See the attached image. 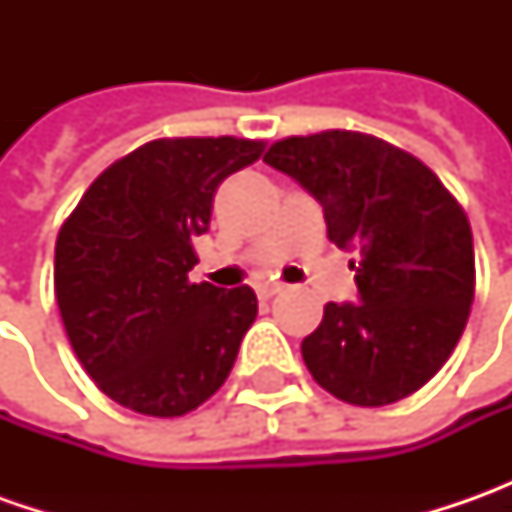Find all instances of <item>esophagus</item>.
<instances>
[{
  "mask_svg": "<svg viewBox=\"0 0 512 512\" xmlns=\"http://www.w3.org/2000/svg\"><path fill=\"white\" fill-rule=\"evenodd\" d=\"M285 287L282 285H259V299H273V296H279Z\"/></svg>",
  "mask_w": 512,
  "mask_h": 512,
  "instance_id": "obj_1",
  "label": "esophagus"
}]
</instances>
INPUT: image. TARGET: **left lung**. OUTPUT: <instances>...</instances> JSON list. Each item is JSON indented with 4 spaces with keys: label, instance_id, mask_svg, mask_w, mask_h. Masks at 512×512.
Masks as SVG:
<instances>
[{
    "label": "left lung",
    "instance_id": "1",
    "mask_svg": "<svg viewBox=\"0 0 512 512\" xmlns=\"http://www.w3.org/2000/svg\"><path fill=\"white\" fill-rule=\"evenodd\" d=\"M265 162L310 190L327 239L359 256V305H325L302 342L310 376L356 407L416 393L450 359L476 296L462 205L422 159L359 130L287 136Z\"/></svg>",
    "mask_w": 512,
    "mask_h": 512
}]
</instances>
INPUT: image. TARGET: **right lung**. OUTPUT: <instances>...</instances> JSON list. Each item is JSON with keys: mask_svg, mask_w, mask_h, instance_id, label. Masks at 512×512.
<instances>
[{"mask_svg": "<svg viewBox=\"0 0 512 512\" xmlns=\"http://www.w3.org/2000/svg\"><path fill=\"white\" fill-rule=\"evenodd\" d=\"M265 150L259 139H153L105 168L56 236L53 290L76 359L142 416L173 419L230 376L256 319L247 285H193V239L216 187Z\"/></svg>", "mask_w": 512, "mask_h": 512, "instance_id": "right-lung-1", "label": "right lung"}]
</instances>
